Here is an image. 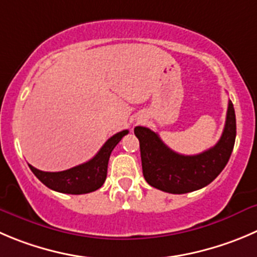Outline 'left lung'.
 Wrapping results in <instances>:
<instances>
[{
    "label": "left lung",
    "instance_id": "1",
    "mask_svg": "<svg viewBox=\"0 0 257 257\" xmlns=\"http://www.w3.org/2000/svg\"><path fill=\"white\" fill-rule=\"evenodd\" d=\"M134 133L140 141L143 174L146 182L163 192L184 194L208 185L224 169L236 140V114L233 104L228 101L221 139L213 148L197 155L175 153L148 127L138 126Z\"/></svg>",
    "mask_w": 257,
    "mask_h": 257
}]
</instances>
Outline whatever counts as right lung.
<instances>
[{
	"label": "right lung",
	"instance_id": "add662e5",
	"mask_svg": "<svg viewBox=\"0 0 257 257\" xmlns=\"http://www.w3.org/2000/svg\"><path fill=\"white\" fill-rule=\"evenodd\" d=\"M127 134L128 130L117 133L106 141L101 150L89 161L64 172H43L34 168L30 164L29 168L43 184L55 192L67 193V194H85V193L94 192L101 188L106 180L107 167L112 150Z\"/></svg>",
	"mask_w": 257,
	"mask_h": 257
}]
</instances>
